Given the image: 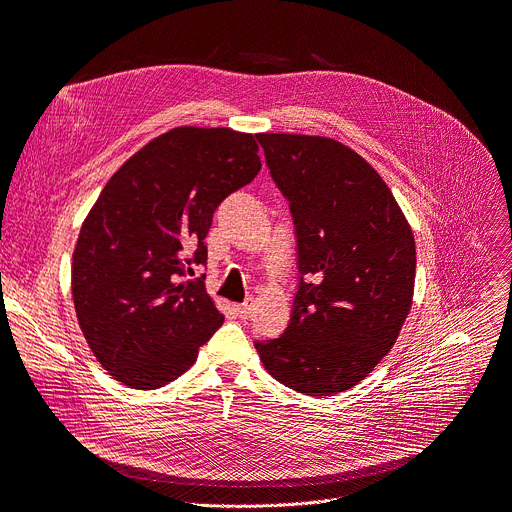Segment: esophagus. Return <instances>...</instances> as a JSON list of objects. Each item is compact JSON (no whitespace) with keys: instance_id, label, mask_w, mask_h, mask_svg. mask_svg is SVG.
<instances>
[{"instance_id":"1","label":"esophagus","mask_w":512,"mask_h":512,"mask_svg":"<svg viewBox=\"0 0 512 512\" xmlns=\"http://www.w3.org/2000/svg\"><path fill=\"white\" fill-rule=\"evenodd\" d=\"M251 301H244V303H238L234 309H236V314H238V318H242V320H249L251 318Z\"/></svg>"}]
</instances>
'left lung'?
<instances>
[{
  "label": "left lung",
  "mask_w": 512,
  "mask_h": 512,
  "mask_svg": "<svg viewBox=\"0 0 512 512\" xmlns=\"http://www.w3.org/2000/svg\"><path fill=\"white\" fill-rule=\"evenodd\" d=\"M291 207L299 288L278 339L257 341L276 381L332 395L364 381L412 307L416 247L389 186L358 152L322 136L257 133Z\"/></svg>",
  "instance_id": "obj_1"
}]
</instances>
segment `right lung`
<instances>
[{
    "label": "right lung",
    "instance_id": "1",
    "mask_svg": "<svg viewBox=\"0 0 512 512\" xmlns=\"http://www.w3.org/2000/svg\"><path fill=\"white\" fill-rule=\"evenodd\" d=\"M251 133L175 127L106 182L73 253L77 320L96 360L131 389L184 374L224 322L192 265L215 209L261 169Z\"/></svg>",
    "mask_w": 512,
    "mask_h": 512
}]
</instances>
